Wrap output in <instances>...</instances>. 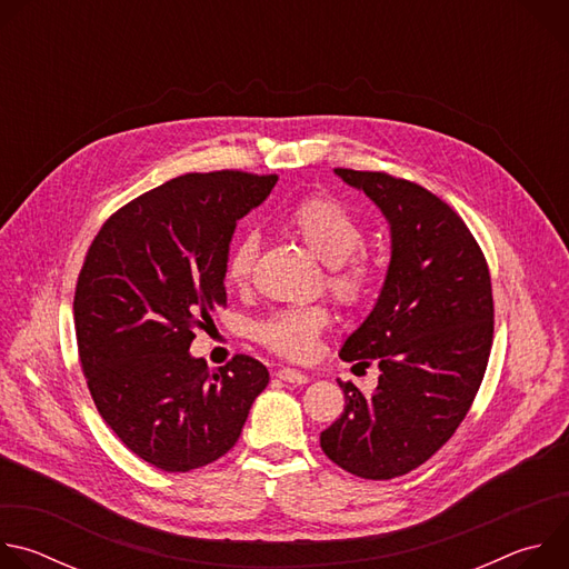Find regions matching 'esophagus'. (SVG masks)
I'll return each mask as SVG.
<instances>
[{
  "instance_id": "obj_1",
  "label": "esophagus",
  "mask_w": 569,
  "mask_h": 569,
  "mask_svg": "<svg viewBox=\"0 0 569 569\" xmlns=\"http://www.w3.org/2000/svg\"><path fill=\"white\" fill-rule=\"evenodd\" d=\"M277 376L283 380V382H292V385H306L310 378L297 369H279Z\"/></svg>"
}]
</instances>
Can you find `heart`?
Returning <instances> with one entry per match:
<instances>
[{"mask_svg":"<svg viewBox=\"0 0 569 569\" xmlns=\"http://www.w3.org/2000/svg\"><path fill=\"white\" fill-rule=\"evenodd\" d=\"M286 227L323 266H329L327 286L338 301L360 306L369 297L376 266L362 250L365 229L360 220L345 204L327 196H310L288 211ZM257 259L259 233H240L227 257V279L236 286H246L252 279ZM329 321L331 315L323 306H290L254 323L252 333L270 351L283 358L306 360L312 356L317 336L329 327Z\"/></svg>","mask_w":569,"mask_h":569,"instance_id":"1","label":"heart"}]
</instances>
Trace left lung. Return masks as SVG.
Here are the masks:
<instances>
[{
  "instance_id": "obj_1",
  "label": "left lung",
  "mask_w": 569,
  "mask_h": 569,
  "mask_svg": "<svg viewBox=\"0 0 569 569\" xmlns=\"http://www.w3.org/2000/svg\"><path fill=\"white\" fill-rule=\"evenodd\" d=\"M336 176L387 218L391 261L373 310L340 351L347 362H376L378 387L362 393L338 380L345 412L319 443L351 475L391 479L426 463L470 410L493 345L491 274L466 222L428 189L378 171Z\"/></svg>"
}]
</instances>
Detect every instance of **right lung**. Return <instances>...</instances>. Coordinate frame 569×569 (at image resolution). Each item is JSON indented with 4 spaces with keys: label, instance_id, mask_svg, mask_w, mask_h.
Instances as JSON below:
<instances>
[{
    "label": "right lung",
    "instance_id": "right-lung-1",
    "mask_svg": "<svg viewBox=\"0 0 569 569\" xmlns=\"http://www.w3.org/2000/svg\"><path fill=\"white\" fill-rule=\"evenodd\" d=\"M277 176L187 173L112 213L80 268L73 321L80 365L103 421L167 472L220 459L240 437L268 369L233 356L209 371L189 347L227 303L236 222Z\"/></svg>",
    "mask_w": 569,
    "mask_h": 569
}]
</instances>
